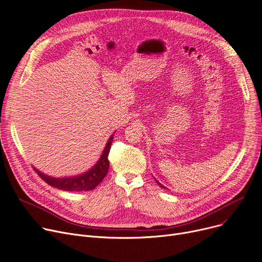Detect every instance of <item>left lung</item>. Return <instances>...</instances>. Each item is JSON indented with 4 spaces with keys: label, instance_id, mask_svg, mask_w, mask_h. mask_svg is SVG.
Listing matches in <instances>:
<instances>
[{
    "label": "left lung",
    "instance_id": "obj_1",
    "mask_svg": "<svg viewBox=\"0 0 262 262\" xmlns=\"http://www.w3.org/2000/svg\"><path fill=\"white\" fill-rule=\"evenodd\" d=\"M156 181H157V180H156ZM157 183H158V184H159V185L161 186V188H164V186H163V185H162V184H161V183H160L159 181H157ZM164 189H166V188H164Z\"/></svg>",
    "mask_w": 262,
    "mask_h": 262
}]
</instances>
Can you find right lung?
<instances>
[{
    "instance_id": "1",
    "label": "right lung",
    "mask_w": 262,
    "mask_h": 262,
    "mask_svg": "<svg viewBox=\"0 0 262 262\" xmlns=\"http://www.w3.org/2000/svg\"><path fill=\"white\" fill-rule=\"evenodd\" d=\"M113 136H111L104 150L99 159V161L93 166L89 171H86L80 176H74V177H68V178H53L45 175V173L37 170L35 167V171H37L38 176L47 182L49 185L53 186V188L60 189L64 191L69 192H83V191H92L96 186L100 183L105 175L107 173L110 162L107 159L112 142H113Z\"/></svg>"
}]
</instances>
